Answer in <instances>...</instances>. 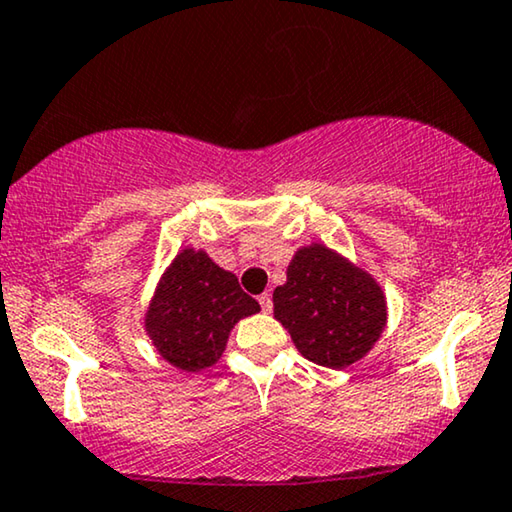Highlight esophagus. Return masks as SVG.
Instances as JSON below:
<instances>
[{"label": "esophagus", "instance_id": "obj_1", "mask_svg": "<svg viewBox=\"0 0 512 512\" xmlns=\"http://www.w3.org/2000/svg\"><path fill=\"white\" fill-rule=\"evenodd\" d=\"M259 306H262V311L264 313H271V308H273V299H271V294H259Z\"/></svg>", "mask_w": 512, "mask_h": 512}]
</instances>
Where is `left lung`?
<instances>
[{
    "instance_id": "1",
    "label": "left lung",
    "mask_w": 512,
    "mask_h": 512,
    "mask_svg": "<svg viewBox=\"0 0 512 512\" xmlns=\"http://www.w3.org/2000/svg\"><path fill=\"white\" fill-rule=\"evenodd\" d=\"M273 318L308 362L348 369L378 343L387 301L369 271L311 243L294 253L285 285L273 290Z\"/></svg>"
}]
</instances>
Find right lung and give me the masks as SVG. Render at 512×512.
I'll use <instances>...</instances> for the list:
<instances>
[{
    "instance_id": "1",
    "label": "right lung",
    "mask_w": 512,
    "mask_h": 512,
    "mask_svg": "<svg viewBox=\"0 0 512 512\" xmlns=\"http://www.w3.org/2000/svg\"><path fill=\"white\" fill-rule=\"evenodd\" d=\"M257 311L232 271L220 269L206 250L183 248L162 273L143 327L171 366L197 373L222 357L236 322Z\"/></svg>"
}]
</instances>
